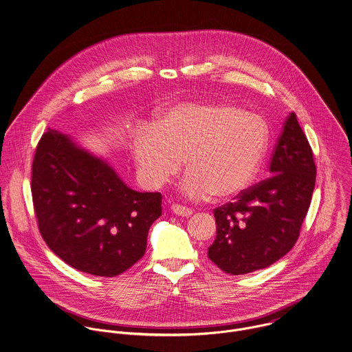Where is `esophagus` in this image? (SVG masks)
Listing matches in <instances>:
<instances>
[{
    "label": "esophagus",
    "mask_w": 352,
    "mask_h": 352,
    "mask_svg": "<svg viewBox=\"0 0 352 352\" xmlns=\"http://www.w3.org/2000/svg\"><path fill=\"white\" fill-rule=\"evenodd\" d=\"M170 208L176 215H180V217H190L192 214V210L183 204H172Z\"/></svg>",
    "instance_id": "34e87169"
}]
</instances>
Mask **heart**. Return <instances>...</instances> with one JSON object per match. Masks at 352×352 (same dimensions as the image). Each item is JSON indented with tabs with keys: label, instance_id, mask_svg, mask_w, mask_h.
<instances>
[{
	"label": "heart",
	"instance_id": "b5f03b06",
	"mask_svg": "<svg viewBox=\"0 0 352 352\" xmlns=\"http://www.w3.org/2000/svg\"><path fill=\"white\" fill-rule=\"evenodd\" d=\"M267 146L268 127L260 115L226 101H203L169 108L153 130L135 137L134 154L151 186L175 177L186 160V195L226 199L251 184Z\"/></svg>",
	"mask_w": 352,
	"mask_h": 352
}]
</instances>
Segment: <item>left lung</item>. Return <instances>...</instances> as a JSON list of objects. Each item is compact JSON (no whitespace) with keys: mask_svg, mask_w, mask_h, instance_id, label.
Segmentation results:
<instances>
[{"mask_svg":"<svg viewBox=\"0 0 352 352\" xmlns=\"http://www.w3.org/2000/svg\"><path fill=\"white\" fill-rule=\"evenodd\" d=\"M271 177L214 208L217 237L208 258L223 272L244 275L274 264L300 237L316 184L313 151L292 112L270 160Z\"/></svg>","mask_w":352,"mask_h":352,"instance_id":"obj_1","label":"left lung"}]
</instances>
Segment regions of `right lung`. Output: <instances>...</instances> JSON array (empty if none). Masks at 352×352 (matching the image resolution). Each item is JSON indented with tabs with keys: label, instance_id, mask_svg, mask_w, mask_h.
<instances>
[{
	"label": "right lung",
	"instance_id": "1",
	"mask_svg": "<svg viewBox=\"0 0 352 352\" xmlns=\"http://www.w3.org/2000/svg\"><path fill=\"white\" fill-rule=\"evenodd\" d=\"M31 192L39 232L73 268L112 278L146 251L161 217L160 192L129 188L100 158L58 130L42 135L32 162Z\"/></svg>",
	"mask_w": 352,
	"mask_h": 352
}]
</instances>
